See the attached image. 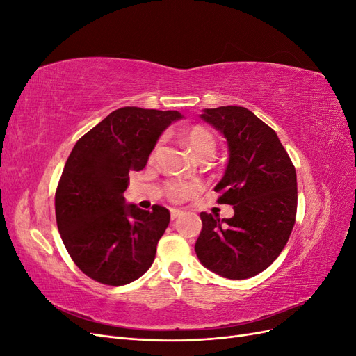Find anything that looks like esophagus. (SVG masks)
<instances>
[{
    "label": "esophagus",
    "instance_id": "esophagus-1",
    "mask_svg": "<svg viewBox=\"0 0 356 356\" xmlns=\"http://www.w3.org/2000/svg\"><path fill=\"white\" fill-rule=\"evenodd\" d=\"M182 212H184V211H181V209H174V208H172V209H170V218H172V220L178 218L179 215H182Z\"/></svg>",
    "mask_w": 356,
    "mask_h": 356
}]
</instances>
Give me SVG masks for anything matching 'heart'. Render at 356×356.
Here are the masks:
<instances>
[{
    "label": "heart",
    "instance_id": "obj_1",
    "mask_svg": "<svg viewBox=\"0 0 356 356\" xmlns=\"http://www.w3.org/2000/svg\"><path fill=\"white\" fill-rule=\"evenodd\" d=\"M186 145L193 153L199 157H209L215 149V136L208 127L202 124H195L188 127L182 134ZM203 188L200 181H186V179H172L165 186L166 196L172 202H182L193 197Z\"/></svg>",
    "mask_w": 356,
    "mask_h": 356
}]
</instances>
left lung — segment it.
<instances>
[{
  "mask_svg": "<svg viewBox=\"0 0 356 356\" xmlns=\"http://www.w3.org/2000/svg\"><path fill=\"white\" fill-rule=\"evenodd\" d=\"M227 138L229 165L215 191L233 204L232 218L200 212V263L222 277H252L285 248L297 213V175L270 126L243 106L208 108L200 115Z\"/></svg>",
  "mask_w": 356,
  "mask_h": 356,
  "instance_id": "obj_1",
  "label": "left lung"
}]
</instances>
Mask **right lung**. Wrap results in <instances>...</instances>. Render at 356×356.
Instances as JSON below:
<instances>
[{
  "label": "right lung",
  "instance_id": "obj_1",
  "mask_svg": "<svg viewBox=\"0 0 356 356\" xmlns=\"http://www.w3.org/2000/svg\"><path fill=\"white\" fill-rule=\"evenodd\" d=\"M178 111L123 106L83 135L67 160L55 195L63 245L93 281L120 286L152 267L170 213L124 203L129 172L143 170L160 134Z\"/></svg>",
  "mask_w": 356,
  "mask_h": 356
}]
</instances>
